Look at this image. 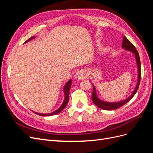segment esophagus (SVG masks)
Instances as JSON below:
<instances>
[{
  "instance_id": "obj_1",
  "label": "esophagus",
  "mask_w": 153,
  "mask_h": 153,
  "mask_svg": "<svg viewBox=\"0 0 153 153\" xmlns=\"http://www.w3.org/2000/svg\"><path fill=\"white\" fill-rule=\"evenodd\" d=\"M86 77V74L84 71H78L75 74V78L77 80H82Z\"/></svg>"
}]
</instances>
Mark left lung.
<instances>
[{"label":"left lung","instance_id":"1","mask_svg":"<svg viewBox=\"0 0 153 153\" xmlns=\"http://www.w3.org/2000/svg\"><path fill=\"white\" fill-rule=\"evenodd\" d=\"M122 48H124L126 50H128L130 51H131L134 54L136 58V62L137 64V67H138V71H139V75H138V81L135 89L134 91L133 92L132 94L130 95V97H128L127 99L119 102H103L101 100H100L97 96V93H96V90L94 85H93V94L91 96L92 98V101L93 103H95V105H96L97 107L102 109H104V110H107V111H111V110H115L116 109H118L123 105H124L127 102H128L131 98L134 97L136 92L138 90V88H139V85H140V78H141V65H140V57L139 53L137 51L136 48L134 46L133 44L126 37H123V43H122Z\"/></svg>","mask_w":153,"mask_h":153}]
</instances>
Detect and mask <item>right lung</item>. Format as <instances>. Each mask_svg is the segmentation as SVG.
<instances>
[{
  "label": "right lung",
  "mask_w": 153,
  "mask_h": 153,
  "mask_svg": "<svg viewBox=\"0 0 153 153\" xmlns=\"http://www.w3.org/2000/svg\"><path fill=\"white\" fill-rule=\"evenodd\" d=\"M33 37H32L31 38L28 39L25 42H28L29 41H30L31 39H32ZM71 84H72V81H71V79H70L69 81L67 82V83L65 85V86H64L63 91H64V94H65V98H64V101H63V102L62 103V105H61V107L60 108H59V109H58L55 111H54L53 112L50 113V114H41V113H37V112H33L36 113V114H38V115L41 116H53V115L57 114H58L59 112H60L64 109V108L66 107L67 103L68 102V100H69V90H70V88H71Z\"/></svg>",
  "instance_id": "obj_1"
}]
</instances>
